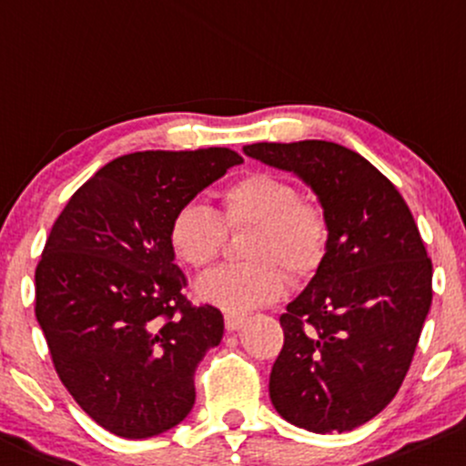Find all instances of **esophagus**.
Instances as JSON below:
<instances>
[{
	"label": "esophagus",
	"instance_id": "esophagus-1",
	"mask_svg": "<svg viewBox=\"0 0 466 466\" xmlns=\"http://www.w3.org/2000/svg\"><path fill=\"white\" fill-rule=\"evenodd\" d=\"M224 323H227V330H239V328L244 326V323H247V317L244 315H233V312H227V315H224Z\"/></svg>",
	"mask_w": 466,
	"mask_h": 466
}]
</instances>
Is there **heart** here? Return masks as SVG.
<instances>
[{
  "label": "heart",
  "instance_id": "heart-1",
  "mask_svg": "<svg viewBox=\"0 0 466 466\" xmlns=\"http://www.w3.org/2000/svg\"><path fill=\"white\" fill-rule=\"evenodd\" d=\"M219 202V213L187 202L169 222L171 248L191 268H207L219 258L227 231L253 228L244 248L248 264L222 266L196 284L198 295L219 310L244 315L273 303L286 290L285 269L301 281L326 259L330 238L326 211L301 198L286 177L250 171L228 185Z\"/></svg>",
  "mask_w": 466,
  "mask_h": 466
}]
</instances>
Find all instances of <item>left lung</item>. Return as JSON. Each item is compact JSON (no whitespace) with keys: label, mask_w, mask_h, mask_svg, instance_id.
Returning a JSON list of instances; mask_svg holds the SVG:
<instances>
[{"label":"left lung","mask_w":466,"mask_h":466,"mask_svg":"<svg viewBox=\"0 0 466 466\" xmlns=\"http://www.w3.org/2000/svg\"><path fill=\"white\" fill-rule=\"evenodd\" d=\"M244 154L299 176L330 227L326 259L279 317L270 400L301 430L352 431L390 405L410 370L431 306V259L399 189L357 151L299 140Z\"/></svg>","instance_id":"left-lung-1"}]
</instances>
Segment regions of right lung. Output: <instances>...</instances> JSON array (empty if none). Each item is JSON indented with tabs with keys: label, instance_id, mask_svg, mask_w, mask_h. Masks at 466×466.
<instances>
[{
	"label": "right lung",
	"instance_id": "right-lung-1",
	"mask_svg": "<svg viewBox=\"0 0 466 466\" xmlns=\"http://www.w3.org/2000/svg\"><path fill=\"white\" fill-rule=\"evenodd\" d=\"M239 163L227 147L120 156L52 224L35 270L36 321L72 399L120 438L158 436L196 402L193 374L222 341L224 317L182 292L169 222Z\"/></svg>",
	"mask_w": 466,
	"mask_h": 466
}]
</instances>
